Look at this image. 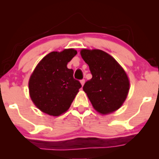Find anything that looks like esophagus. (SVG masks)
<instances>
[{
    "mask_svg": "<svg viewBox=\"0 0 159 159\" xmlns=\"http://www.w3.org/2000/svg\"><path fill=\"white\" fill-rule=\"evenodd\" d=\"M84 80H82L81 81H80V83H81V84H82V86H83L84 85Z\"/></svg>",
    "mask_w": 159,
    "mask_h": 159,
    "instance_id": "esophagus-1",
    "label": "esophagus"
}]
</instances>
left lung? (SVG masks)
<instances>
[{
  "label": "left lung",
  "instance_id": "obj_1",
  "mask_svg": "<svg viewBox=\"0 0 159 159\" xmlns=\"http://www.w3.org/2000/svg\"><path fill=\"white\" fill-rule=\"evenodd\" d=\"M80 54L93 75L83 86L93 107L102 115L116 111L123 105L129 90V80L125 69L101 50L84 48Z\"/></svg>",
  "mask_w": 159,
  "mask_h": 159
}]
</instances>
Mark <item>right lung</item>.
Here are the masks:
<instances>
[{"label":"right lung","mask_w":159,"mask_h":159,"mask_svg":"<svg viewBox=\"0 0 159 159\" xmlns=\"http://www.w3.org/2000/svg\"><path fill=\"white\" fill-rule=\"evenodd\" d=\"M77 52L73 48L53 51L38 63L29 80V93L34 106L53 116L66 112L82 85L74 79L67 64Z\"/></svg>","instance_id":"1"}]
</instances>
